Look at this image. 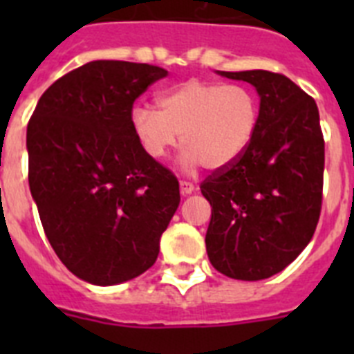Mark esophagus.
<instances>
[{
    "instance_id": "34e87169",
    "label": "esophagus",
    "mask_w": 354,
    "mask_h": 354,
    "mask_svg": "<svg viewBox=\"0 0 354 354\" xmlns=\"http://www.w3.org/2000/svg\"><path fill=\"white\" fill-rule=\"evenodd\" d=\"M179 187L183 195H189V193L195 192V186H193V183H189V180H180Z\"/></svg>"
}]
</instances>
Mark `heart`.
I'll list each match as a JSON object with an SVG mask.
<instances>
[{"instance_id": "heart-1", "label": "heart", "mask_w": 354, "mask_h": 354, "mask_svg": "<svg viewBox=\"0 0 354 354\" xmlns=\"http://www.w3.org/2000/svg\"><path fill=\"white\" fill-rule=\"evenodd\" d=\"M158 109H131V127L149 158L161 159L180 143L187 168L218 170L252 145L261 122L257 95L243 84L187 80L158 97Z\"/></svg>"}]
</instances>
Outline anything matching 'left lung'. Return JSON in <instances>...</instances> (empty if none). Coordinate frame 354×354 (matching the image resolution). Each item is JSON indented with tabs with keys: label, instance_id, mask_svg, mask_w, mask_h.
Returning a JSON list of instances; mask_svg holds the SVG:
<instances>
[{
	"label": "left lung",
	"instance_id": "1",
	"mask_svg": "<svg viewBox=\"0 0 354 354\" xmlns=\"http://www.w3.org/2000/svg\"><path fill=\"white\" fill-rule=\"evenodd\" d=\"M261 95V122L236 162L200 184L211 204L205 248L211 264L236 280L286 270L310 243L323 205L324 138L315 101L270 71L220 72Z\"/></svg>",
	"mask_w": 354,
	"mask_h": 354
}]
</instances>
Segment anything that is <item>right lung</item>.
Wrapping results in <instances>:
<instances>
[{"instance_id": "obj_1", "label": "right lung", "mask_w": 354, "mask_h": 354, "mask_svg": "<svg viewBox=\"0 0 354 354\" xmlns=\"http://www.w3.org/2000/svg\"><path fill=\"white\" fill-rule=\"evenodd\" d=\"M168 71L97 60L49 86L28 122V180L44 232L71 273L115 286L154 266L179 180L131 127L134 101Z\"/></svg>"}]
</instances>
